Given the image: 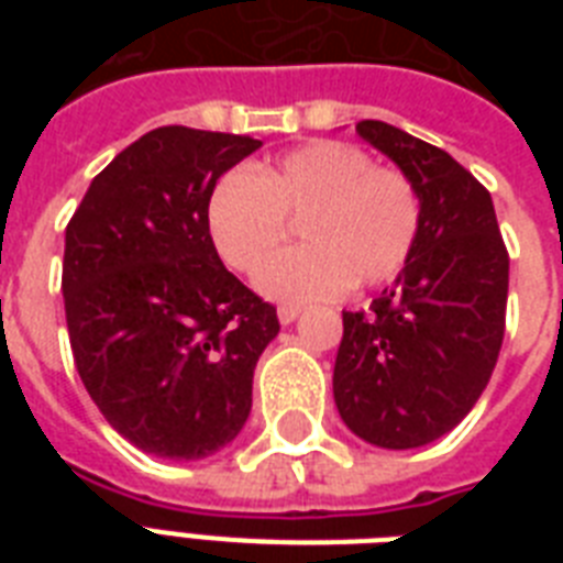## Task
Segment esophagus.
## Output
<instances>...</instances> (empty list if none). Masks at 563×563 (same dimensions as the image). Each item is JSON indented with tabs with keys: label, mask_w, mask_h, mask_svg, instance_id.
Returning a JSON list of instances; mask_svg holds the SVG:
<instances>
[{
	"label": "esophagus",
	"mask_w": 563,
	"mask_h": 563,
	"mask_svg": "<svg viewBox=\"0 0 563 563\" xmlns=\"http://www.w3.org/2000/svg\"><path fill=\"white\" fill-rule=\"evenodd\" d=\"M300 307H295V303H280V309H277V318H280V324H291L295 318H298Z\"/></svg>",
	"instance_id": "obj_1"
}]
</instances>
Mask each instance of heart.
I'll return each instance as SVG.
<instances>
[{
  "mask_svg": "<svg viewBox=\"0 0 563 563\" xmlns=\"http://www.w3.org/2000/svg\"><path fill=\"white\" fill-rule=\"evenodd\" d=\"M423 203L415 180L342 140H312L251 175L230 172L207 198V230L221 263L254 277L298 223L307 249L260 277L277 300L333 298L353 283H391L415 254Z\"/></svg>",
  "mask_w": 563,
  "mask_h": 563,
  "instance_id": "heart-1",
  "label": "heart"
}]
</instances>
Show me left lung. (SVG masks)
Returning <instances> with one entry per match:
<instances>
[{"label":"left lung","instance_id":"left-lung-1","mask_svg":"<svg viewBox=\"0 0 563 563\" xmlns=\"http://www.w3.org/2000/svg\"><path fill=\"white\" fill-rule=\"evenodd\" d=\"M356 131L415 180L423 221L391 289L342 312L333 394L368 444L411 450L459 427L497 368L508 247L490 192L444 148L376 119Z\"/></svg>","mask_w":563,"mask_h":563}]
</instances>
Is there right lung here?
Returning a JSON list of instances; mask_svg holds the SVG:
<instances>
[{
  "instance_id": "1",
  "label": "right lung",
  "mask_w": 563,
  "mask_h": 563,
  "mask_svg": "<svg viewBox=\"0 0 563 563\" xmlns=\"http://www.w3.org/2000/svg\"><path fill=\"white\" fill-rule=\"evenodd\" d=\"M260 145L154 128L92 178L66 224L60 289L75 368L143 453L207 459L251 415L256 360L280 321L221 265L207 198Z\"/></svg>"
}]
</instances>
